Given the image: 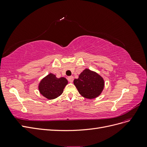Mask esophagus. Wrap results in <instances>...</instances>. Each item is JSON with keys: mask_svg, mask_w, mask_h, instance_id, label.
I'll use <instances>...</instances> for the list:
<instances>
[{"mask_svg": "<svg viewBox=\"0 0 147 147\" xmlns=\"http://www.w3.org/2000/svg\"><path fill=\"white\" fill-rule=\"evenodd\" d=\"M67 80H68V81H69L70 83H72L73 81H74V77H73V76L69 77L67 78Z\"/></svg>", "mask_w": 147, "mask_h": 147, "instance_id": "obj_1", "label": "esophagus"}]
</instances>
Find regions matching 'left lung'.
Returning <instances> with one entry per match:
<instances>
[{
    "label": "left lung",
    "mask_w": 147,
    "mask_h": 147,
    "mask_svg": "<svg viewBox=\"0 0 147 147\" xmlns=\"http://www.w3.org/2000/svg\"><path fill=\"white\" fill-rule=\"evenodd\" d=\"M74 85L83 97L94 99L98 97L104 88V80L98 74L88 69H84L74 80Z\"/></svg>",
    "instance_id": "left-lung-1"
}]
</instances>
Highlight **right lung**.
<instances>
[{
	"label": "right lung",
	"instance_id": "add662e5",
	"mask_svg": "<svg viewBox=\"0 0 147 147\" xmlns=\"http://www.w3.org/2000/svg\"><path fill=\"white\" fill-rule=\"evenodd\" d=\"M68 81L64 77L57 78L53 74H48L44 77L38 84L40 93L48 99H54L63 92Z\"/></svg>",
	"mask_w": 147,
	"mask_h": 147
}]
</instances>
